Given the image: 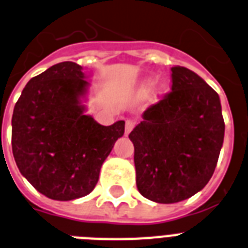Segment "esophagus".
Instances as JSON below:
<instances>
[{
  "label": "esophagus",
  "mask_w": 248,
  "mask_h": 248,
  "mask_svg": "<svg viewBox=\"0 0 248 248\" xmlns=\"http://www.w3.org/2000/svg\"><path fill=\"white\" fill-rule=\"evenodd\" d=\"M134 127H135V121H132V120L126 121V124H124V134H126V136L130 134Z\"/></svg>",
  "instance_id": "34e87169"
}]
</instances>
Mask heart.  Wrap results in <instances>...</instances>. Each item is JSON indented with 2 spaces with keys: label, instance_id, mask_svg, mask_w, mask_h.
<instances>
[{
  "label": "heart",
  "instance_id": "obj_1",
  "mask_svg": "<svg viewBox=\"0 0 248 248\" xmlns=\"http://www.w3.org/2000/svg\"><path fill=\"white\" fill-rule=\"evenodd\" d=\"M153 85H154V78H148L144 82H142V90H144V92H149V90L153 88ZM156 90H158V93L164 92V90H166V84H164V82H160L158 85V88H156Z\"/></svg>",
  "mask_w": 248,
  "mask_h": 248
}]
</instances>
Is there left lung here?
Returning a JSON list of instances; mask_svg holds the SVG:
<instances>
[{"instance_id": "8db88e82", "label": "left lung", "mask_w": 248, "mask_h": 248, "mask_svg": "<svg viewBox=\"0 0 248 248\" xmlns=\"http://www.w3.org/2000/svg\"><path fill=\"white\" fill-rule=\"evenodd\" d=\"M172 70V92L142 113L131 131L139 192L174 204L210 181L224 140L218 93L186 67Z\"/></svg>"}]
</instances>
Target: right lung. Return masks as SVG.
I'll return each mask as SVG.
<instances>
[{"label":"right lung","instance_id":"right-lung-1","mask_svg":"<svg viewBox=\"0 0 248 248\" xmlns=\"http://www.w3.org/2000/svg\"><path fill=\"white\" fill-rule=\"evenodd\" d=\"M75 62L53 65L30 80L13 114V154L20 173L52 200L90 194L102 164L124 132V121L102 126L82 104L89 82Z\"/></svg>","mask_w":248,"mask_h":248}]
</instances>
